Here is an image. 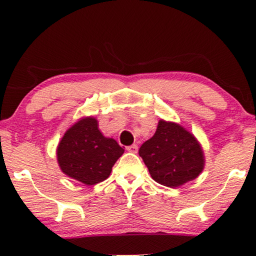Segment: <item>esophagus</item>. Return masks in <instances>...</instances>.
Instances as JSON below:
<instances>
[{
	"mask_svg": "<svg viewBox=\"0 0 256 256\" xmlns=\"http://www.w3.org/2000/svg\"><path fill=\"white\" fill-rule=\"evenodd\" d=\"M127 150H128V152H129L136 154V152H138V146H136V144L129 146H127Z\"/></svg>",
	"mask_w": 256,
	"mask_h": 256,
	"instance_id": "1",
	"label": "esophagus"
}]
</instances>
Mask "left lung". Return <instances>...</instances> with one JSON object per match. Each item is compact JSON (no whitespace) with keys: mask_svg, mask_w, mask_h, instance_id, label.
<instances>
[{"mask_svg":"<svg viewBox=\"0 0 256 256\" xmlns=\"http://www.w3.org/2000/svg\"><path fill=\"white\" fill-rule=\"evenodd\" d=\"M150 176L168 188H178L202 174L204 152L197 138L180 124L160 120L156 132L138 150Z\"/></svg>","mask_w":256,"mask_h":256,"instance_id":"8db88e82","label":"left lung"}]
</instances>
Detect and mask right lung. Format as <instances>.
<instances>
[{"label": "right lung", "mask_w": 256, "mask_h": 256, "mask_svg": "<svg viewBox=\"0 0 256 256\" xmlns=\"http://www.w3.org/2000/svg\"><path fill=\"white\" fill-rule=\"evenodd\" d=\"M124 152L114 138H104L92 116L80 118L70 127L57 146L62 172L86 185L110 177L112 168Z\"/></svg>", "instance_id": "add662e5"}]
</instances>
